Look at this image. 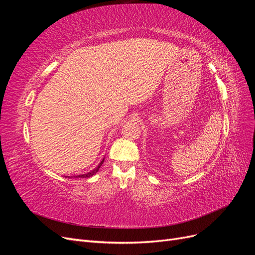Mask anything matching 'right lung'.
Returning a JSON list of instances; mask_svg holds the SVG:
<instances>
[{
	"instance_id": "right-lung-1",
	"label": "right lung",
	"mask_w": 255,
	"mask_h": 255,
	"mask_svg": "<svg viewBox=\"0 0 255 255\" xmlns=\"http://www.w3.org/2000/svg\"><path fill=\"white\" fill-rule=\"evenodd\" d=\"M103 161H104V159L101 161V163L99 164V166H98L96 169H94V170H91L90 172H88V173H85V174H80V175H76V176H74V177H90V176H92V175H94L95 173H97V172L99 171V168L102 166Z\"/></svg>"
}]
</instances>
